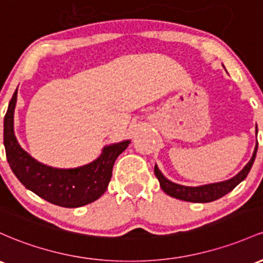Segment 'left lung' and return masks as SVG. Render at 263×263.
<instances>
[{"mask_svg": "<svg viewBox=\"0 0 263 263\" xmlns=\"http://www.w3.org/2000/svg\"><path fill=\"white\" fill-rule=\"evenodd\" d=\"M256 135H257V126H256ZM257 145L255 147L252 157L247 162L246 166L238 172L237 175L233 176L232 178L222 182H215L209 184H202V186H183V184H178L170 181L162 175V172L158 170L157 164H155V175L157 177L158 182H160L161 189L163 190L164 193H167L171 197L177 198V200H182L187 202H197V203H206V202H212L218 200V198L223 197L224 195L232 191L238 183H241L245 178L249 175L251 167L255 162L256 154H257Z\"/></svg>", "mask_w": 263, "mask_h": 263, "instance_id": "left-lung-1", "label": "left lung"}]
</instances>
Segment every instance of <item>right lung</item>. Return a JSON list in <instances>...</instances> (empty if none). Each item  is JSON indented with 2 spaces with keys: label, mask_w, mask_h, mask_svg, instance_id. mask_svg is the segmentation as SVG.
Masks as SVG:
<instances>
[{
  "label": "right lung",
  "mask_w": 263,
  "mask_h": 263,
  "mask_svg": "<svg viewBox=\"0 0 263 263\" xmlns=\"http://www.w3.org/2000/svg\"><path fill=\"white\" fill-rule=\"evenodd\" d=\"M17 89L8 103L4 120V145L8 164L27 190L43 200L61 207L73 209L99 200L107 190L116 158L131 141L103 147L95 161L76 168H57L39 162L17 141L13 128Z\"/></svg>",
  "instance_id": "1"
}]
</instances>
